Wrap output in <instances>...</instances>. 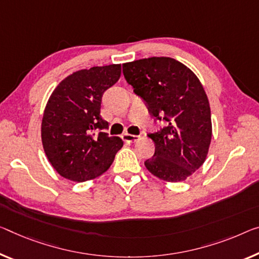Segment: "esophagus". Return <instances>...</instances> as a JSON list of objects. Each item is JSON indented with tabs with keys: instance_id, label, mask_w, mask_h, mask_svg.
I'll return each instance as SVG.
<instances>
[{
	"instance_id": "34e87169",
	"label": "esophagus",
	"mask_w": 259,
	"mask_h": 259,
	"mask_svg": "<svg viewBox=\"0 0 259 259\" xmlns=\"http://www.w3.org/2000/svg\"><path fill=\"white\" fill-rule=\"evenodd\" d=\"M140 135H133V134H127L125 133L122 135V140L126 141V142H137L140 140Z\"/></svg>"
}]
</instances>
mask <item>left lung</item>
Returning a JSON list of instances; mask_svg holds the SVG:
<instances>
[{
	"mask_svg": "<svg viewBox=\"0 0 259 259\" xmlns=\"http://www.w3.org/2000/svg\"><path fill=\"white\" fill-rule=\"evenodd\" d=\"M122 73L150 114L168 124L148 134L155 153L146 168L165 182L185 181L205 162L212 139L209 103L200 81L182 62L165 57L126 62Z\"/></svg>",
	"mask_w": 259,
	"mask_h": 259,
	"instance_id": "left-lung-1",
	"label": "left lung"
}]
</instances>
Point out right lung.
<instances>
[{"label":"right lung","mask_w":259,"mask_h":259,"mask_svg":"<svg viewBox=\"0 0 259 259\" xmlns=\"http://www.w3.org/2000/svg\"><path fill=\"white\" fill-rule=\"evenodd\" d=\"M121 65L81 69L67 76L52 93L41 121L45 154L58 174L73 182L101 176L124 142L103 132V94L116 83Z\"/></svg>","instance_id":"add662e5"}]
</instances>
